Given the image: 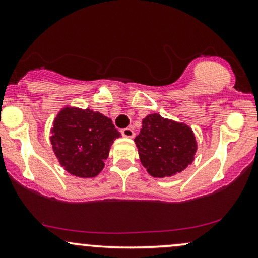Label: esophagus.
I'll return each instance as SVG.
<instances>
[{"mask_svg": "<svg viewBox=\"0 0 258 258\" xmlns=\"http://www.w3.org/2000/svg\"><path fill=\"white\" fill-rule=\"evenodd\" d=\"M121 135L126 138H133L135 137V131L132 128H130V127H127V128L121 130Z\"/></svg>", "mask_w": 258, "mask_h": 258, "instance_id": "esophagus-1", "label": "esophagus"}]
</instances>
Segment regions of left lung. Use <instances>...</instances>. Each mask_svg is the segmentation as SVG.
<instances>
[{
  "mask_svg": "<svg viewBox=\"0 0 258 258\" xmlns=\"http://www.w3.org/2000/svg\"><path fill=\"white\" fill-rule=\"evenodd\" d=\"M142 123L135 143L148 173L164 178L182 172L193 162L197 141L190 127L159 114L148 115Z\"/></svg>",
  "mask_w": 258,
  "mask_h": 258,
  "instance_id": "obj_1",
  "label": "left lung"
}]
</instances>
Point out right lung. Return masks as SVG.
<instances>
[{"label": "right lung", "instance_id": "add662e5", "mask_svg": "<svg viewBox=\"0 0 258 258\" xmlns=\"http://www.w3.org/2000/svg\"><path fill=\"white\" fill-rule=\"evenodd\" d=\"M51 132L59 164L81 178L96 177L103 170L111 144L120 137L109 117L91 109L70 106L59 111Z\"/></svg>", "mask_w": 258, "mask_h": 258}]
</instances>
